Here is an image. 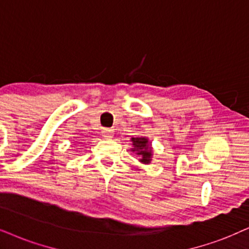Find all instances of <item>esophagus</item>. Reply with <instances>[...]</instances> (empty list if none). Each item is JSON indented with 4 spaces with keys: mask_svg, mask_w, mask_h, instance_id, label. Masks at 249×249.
<instances>
[{
    "mask_svg": "<svg viewBox=\"0 0 249 249\" xmlns=\"http://www.w3.org/2000/svg\"><path fill=\"white\" fill-rule=\"evenodd\" d=\"M102 135L106 139H111L114 137V130H111V128H103Z\"/></svg>",
    "mask_w": 249,
    "mask_h": 249,
    "instance_id": "obj_1",
    "label": "esophagus"
}]
</instances>
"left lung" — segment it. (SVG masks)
<instances>
[{
    "label": "left lung",
    "instance_id": "obj_1",
    "mask_svg": "<svg viewBox=\"0 0 249 249\" xmlns=\"http://www.w3.org/2000/svg\"><path fill=\"white\" fill-rule=\"evenodd\" d=\"M132 144H133V148H132V152L137 153V155H140V162L144 163V164H148L152 161V147H150V142L146 137H137L132 138Z\"/></svg>",
    "mask_w": 249,
    "mask_h": 249
}]
</instances>
